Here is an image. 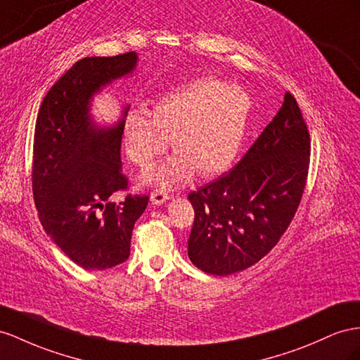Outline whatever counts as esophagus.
I'll return each mask as SVG.
<instances>
[{
  "mask_svg": "<svg viewBox=\"0 0 360 360\" xmlns=\"http://www.w3.org/2000/svg\"><path fill=\"white\" fill-rule=\"evenodd\" d=\"M168 198H169L168 193L165 192V191H160V189H154V191L151 192V195H150L151 202H153V204H158V206H160V204H163Z\"/></svg>",
  "mask_w": 360,
  "mask_h": 360,
  "instance_id": "obj_1",
  "label": "esophagus"
}]
</instances>
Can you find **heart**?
I'll list each match as a JSON object with an SVG mask.
<instances>
[{
    "mask_svg": "<svg viewBox=\"0 0 360 360\" xmlns=\"http://www.w3.org/2000/svg\"><path fill=\"white\" fill-rule=\"evenodd\" d=\"M251 110V96L240 87L195 80L162 95L150 116L130 112L124 122L125 150L136 167L148 168L171 139L177 154L145 172V183L176 188L195 171L201 177L217 176L236 159Z\"/></svg>",
    "mask_w": 360,
    "mask_h": 360,
    "instance_id": "b5f03b06",
    "label": "heart"
}]
</instances>
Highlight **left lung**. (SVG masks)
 <instances>
[{
  "label": "left lung",
  "mask_w": 360,
  "mask_h": 360,
  "mask_svg": "<svg viewBox=\"0 0 360 360\" xmlns=\"http://www.w3.org/2000/svg\"><path fill=\"white\" fill-rule=\"evenodd\" d=\"M310 136L292 94L230 172L188 198L195 219L188 240L193 265L229 276L250 268L276 247L306 188Z\"/></svg>",
  "instance_id": "left-lung-1"
}]
</instances>
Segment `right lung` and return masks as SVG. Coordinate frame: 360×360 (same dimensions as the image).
I'll return each instance as SVG.
<instances>
[{"label": "right lung", "mask_w": 360, "mask_h": 360, "mask_svg": "<svg viewBox=\"0 0 360 360\" xmlns=\"http://www.w3.org/2000/svg\"><path fill=\"white\" fill-rule=\"evenodd\" d=\"M136 63L134 51L75 62L48 91L36 118L32 181L39 219L84 269H109L129 259L134 222L150 200L130 193L118 204L109 201L129 188L121 169L124 120L101 129L89 115L94 94Z\"/></svg>", "instance_id": "add662e5"}]
</instances>
